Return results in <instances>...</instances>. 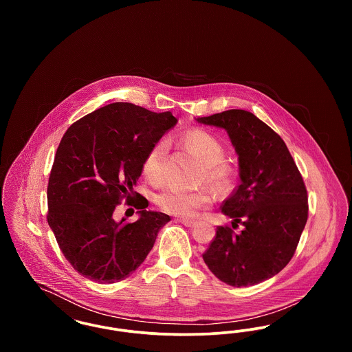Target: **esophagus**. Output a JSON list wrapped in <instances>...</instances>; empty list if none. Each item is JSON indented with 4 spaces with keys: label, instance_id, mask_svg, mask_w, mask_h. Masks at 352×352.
Masks as SVG:
<instances>
[{
    "label": "esophagus",
    "instance_id": "34e87169",
    "mask_svg": "<svg viewBox=\"0 0 352 352\" xmlns=\"http://www.w3.org/2000/svg\"><path fill=\"white\" fill-rule=\"evenodd\" d=\"M179 223H182L186 227H192L195 224V220H191V219H178Z\"/></svg>",
    "mask_w": 352,
    "mask_h": 352
}]
</instances>
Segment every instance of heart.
Returning <instances> with one entry per match:
<instances>
[{
    "label": "heart",
    "mask_w": 352,
    "mask_h": 352,
    "mask_svg": "<svg viewBox=\"0 0 352 352\" xmlns=\"http://www.w3.org/2000/svg\"><path fill=\"white\" fill-rule=\"evenodd\" d=\"M181 141L204 164V179L207 184L218 191H224L231 186L232 170L224 162L226 151L215 135L201 129H192L186 132ZM168 153L166 140L158 141L148 151L142 168L153 182H160L164 178ZM210 203L211 198L206 191L187 192L174 187H168L155 197V204L162 211L181 218L197 217L201 208Z\"/></svg>",
    "instance_id": "heart-1"
}]
</instances>
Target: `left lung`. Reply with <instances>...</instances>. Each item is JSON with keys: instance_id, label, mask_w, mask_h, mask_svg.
<instances>
[{"instance_id": "left-lung-1", "label": "left lung", "mask_w": 352, "mask_h": 352, "mask_svg": "<svg viewBox=\"0 0 352 352\" xmlns=\"http://www.w3.org/2000/svg\"><path fill=\"white\" fill-rule=\"evenodd\" d=\"M198 122L224 129L239 160L240 184L223 203L232 219L218 227L203 260L234 287L260 284L287 265L307 221V191L284 140L251 112L230 109Z\"/></svg>"}]
</instances>
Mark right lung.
Returning a JSON list of instances; mask_svg holds the SVG:
<instances>
[{
  "label": "right lung",
  "instance_id": "1",
  "mask_svg": "<svg viewBox=\"0 0 352 352\" xmlns=\"http://www.w3.org/2000/svg\"><path fill=\"white\" fill-rule=\"evenodd\" d=\"M178 120L131 102H113L74 122L51 168L47 221L68 263L99 284L126 278L151 251L170 217L138 201V220L113 219L131 201L144 160Z\"/></svg>",
  "mask_w": 352,
  "mask_h": 352
}]
</instances>
